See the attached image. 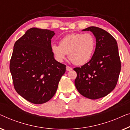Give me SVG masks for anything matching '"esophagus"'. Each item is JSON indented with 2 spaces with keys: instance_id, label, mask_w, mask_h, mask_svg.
<instances>
[{
  "instance_id": "34e87169",
  "label": "esophagus",
  "mask_w": 130,
  "mask_h": 130,
  "mask_svg": "<svg viewBox=\"0 0 130 130\" xmlns=\"http://www.w3.org/2000/svg\"><path fill=\"white\" fill-rule=\"evenodd\" d=\"M67 69V71H70L72 70V68L68 67V66H67V69Z\"/></svg>"
}]
</instances>
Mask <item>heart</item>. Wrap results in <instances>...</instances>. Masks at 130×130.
<instances>
[{
    "label": "heart",
    "mask_w": 130,
    "mask_h": 130,
    "mask_svg": "<svg viewBox=\"0 0 130 130\" xmlns=\"http://www.w3.org/2000/svg\"><path fill=\"white\" fill-rule=\"evenodd\" d=\"M60 45L53 44L51 51L58 62H63L68 54V58L76 65H84L92 58L96 46L94 36L90 33H74L66 35Z\"/></svg>",
    "instance_id": "1"
}]
</instances>
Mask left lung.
<instances>
[{"label": "left lung", "mask_w": 130, "mask_h": 130, "mask_svg": "<svg viewBox=\"0 0 130 130\" xmlns=\"http://www.w3.org/2000/svg\"><path fill=\"white\" fill-rule=\"evenodd\" d=\"M83 31H91L96 39L95 50L90 61L74 69L77 74L75 85L86 98L96 100L109 94L115 88L121 71L117 42L104 29L90 26Z\"/></svg>", "instance_id": "8db88e82"}]
</instances>
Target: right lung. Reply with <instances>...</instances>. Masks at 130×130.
Wrapping results in <instances>:
<instances>
[{
    "mask_svg": "<svg viewBox=\"0 0 130 130\" xmlns=\"http://www.w3.org/2000/svg\"><path fill=\"white\" fill-rule=\"evenodd\" d=\"M54 31L29 29L14 43L10 71L15 90L29 102H46L57 90L66 65L56 61L51 51Z\"/></svg>",
    "mask_w": 130,
    "mask_h": 130,
    "instance_id": "obj_1",
    "label": "right lung"
}]
</instances>
